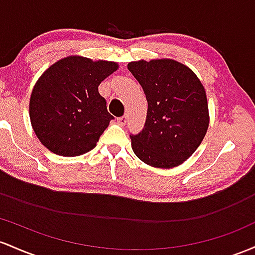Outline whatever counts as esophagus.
<instances>
[{"instance_id":"obj_1","label":"esophagus","mask_w":255,"mask_h":255,"mask_svg":"<svg viewBox=\"0 0 255 255\" xmlns=\"http://www.w3.org/2000/svg\"><path fill=\"white\" fill-rule=\"evenodd\" d=\"M127 116H124V117H120V118H118V123H119V125H122V127H124L125 124H127Z\"/></svg>"}]
</instances>
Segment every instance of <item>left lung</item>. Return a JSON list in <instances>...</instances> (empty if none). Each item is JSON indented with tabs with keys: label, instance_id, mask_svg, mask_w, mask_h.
<instances>
[{
	"label": "left lung",
	"instance_id": "1",
	"mask_svg": "<svg viewBox=\"0 0 255 255\" xmlns=\"http://www.w3.org/2000/svg\"><path fill=\"white\" fill-rule=\"evenodd\" d=\"M128 68L148 102L144 128L130 136L133 153L153 167L182 165L201 144L210 125L205 87L191 68L173 59L131 61Z\"/></svg>",
	"mask_w": 255,
	"mask_h": 255
}]
</instances>
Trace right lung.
Here are the masks:
<instances>
[{
    "label": "right lung",
    "mask_w": 255,
    "mask_h": 255,
    "mask_svg": "<svg viewBox=\"0 0 255 255\" xmlns=\"http://www.w3.org/2000/svg\"><path fill=\"white\" fill-rule=\"evenodd\" d=\"M118 62L81 55L58 60L33 85L28 114L37 138L51 153L78 156L96 147L113 117L99 85Z\"/></svg>",
    "instance_id": "obj_1"
}]
</instances>
